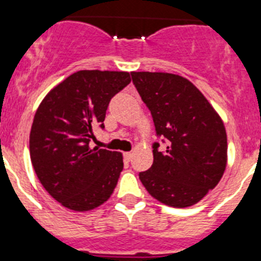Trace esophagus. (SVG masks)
<instances>
[{
  "label": "esophagus",
  "mask_w": 261,
  "mask_h": 261,
  "mask_svg": "<svg viewBox=\"0 0 261 261\" xmlns=\"http://www.w3.org/2000/svg\"><path fill=\"white\" fill-rule=\"evenodd\" d=\"M123 158H125L126 162H130L133 159V153H123Z\"/></svg>",
  "instance_id": "esophagus-1"
}]
</instances>
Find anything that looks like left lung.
Returning <instances> with one entry per match:
<instances>
[{
	"label": "left lung",
	"mask_w": 261,
	"mask_h": 261,
	"mask_svg": "<svg viewBox=\"0 0 261 261\" xmlns=\"http://www.w3.org/2000/svg\"><path fill=\"white\" fill-rule=\"evenodd\" d=\"M149 108L156 135L150 168L139 173L146 191L161 203L186 208L218 185L227 166V134L213 106L191 82L168 72H131Z\"/></svg>",
	"instance_id": "8db88e82"
}]
</instances>
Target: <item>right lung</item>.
<instances>
[{"instance_id": "obj_1", "label": "right lung", "mask_w": 261, "mask_h": 261, "mask_svg": "<svg viewBox=\"0 0 261 261\" xmlns=\"http://www.w3.org/2000/svg\"><path fill=\"white\" fill-rule=\"evenodd\" d=\"M125 71L82 70L53 88L35 112L29 149L33 168L55 200L88 212L110 199L123 169L122 154L90 148L105 127L110 100L130 84Z\"/></svg>"}]
</instances>
